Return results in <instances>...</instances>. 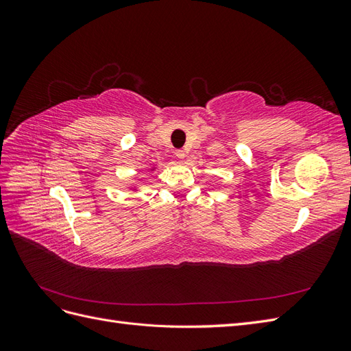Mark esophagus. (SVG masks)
I'll list each match as a JSON object with an SVG mask.
<instances>
[{
  "label": "esophagus",
  "instance_id": "34e87169",
  "mask_svg": "<svg viewBox=\"0 0 351 351\" xmlns=\"http://www.w3.org/2000/svg\"><path fill=\"white\" fill-rule=\"evenodd\" d=\"M176 156L180 159V161H183V159L186 158V152L183 149H177L176 151Z\"/></svg>",
  "mask_w": 351,
  "mask_h": 351
}]
</instances>
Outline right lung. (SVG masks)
<instances>
[{
	"mask_svg": "<svg viewBox=\"0 0 351 351\" xmlns=\"http://www.w3.org/2000/svg\"><path fill=\"white\" fill-rule=\"evenodd\" d=\"M155 168H156V167H155V165H154V167H152V168H149V169H151V173H152V171H155ZM137 189H139V187H134V186H132V187H129V190H132V192H137Z\"/></svg>",
	"mask_w": 351,
	"mask_h": 351,
	"instance_id": "1",
	"label": "right lung"
}]
</instances>
